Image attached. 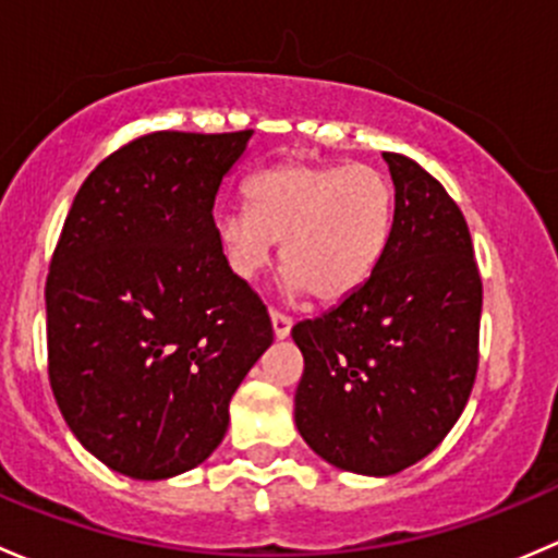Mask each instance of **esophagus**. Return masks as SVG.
<instances>
[{"mask_svg":"<svg viewBox=\"0 0 558 558\" xmlns=\"http://www.w3.org/2000/svg\"><path fill=\"white\" fill-rule=\"evenodd\" d=\"M269 315H272L275 337H278V340H286V337H289V331H291V326H294V320H291L289 315L280 313V311H269Z\"/></svg>","mask_w":558,"mask_h":558,"instance_id":"obj_1","label":"esophagus"}]
</instances>
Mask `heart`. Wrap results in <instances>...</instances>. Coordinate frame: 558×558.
Instances as JSON below:
<instances>
[{
	"instance_id": "b5f03b06",
	"label": "heart",
	"mask_w": 558,
	"mask_h": 558,
	"mask_svg": "<svg viewBox=\"0 0 558 558\" xmlns=\"http://www.w3.org/2000/svg\"><path fill=\"white\" fill-rule=\"evenodd\" d=\"M247 210L218 221L232 267L251 278L283 243L291 289L335 302L356 291L384 256L393 185L375 167L286 161L245 183Z\"/></svg>"
}]
</instances>
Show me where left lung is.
Returning <instances> with one entry per match:
<instances>
[{"mask_svg": "<svg viewBox=\"0 0 558 558\" xmlns=\"http://www.w3.org/2000/svg\"><path fill=\"white\" fill-rule=\"evenodd\" d=\"M391 234L378 267L318 318L291 329L305 356L300 435L359 475H397L453 429L477 373L483 283L459 205L424 167L384 154Z\"/></svg>", "mask_w": 558, "mask_h": 558, "instance_id": "left-lung-1", "label": "left lung"}]
</instances>
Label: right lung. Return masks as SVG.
Instances as JSON below:
<instances>
[{"label": "right lung", "instance_id": "obj_1", "mask_svg": "<svg viewBox=\"0 0 558 558\" xmlns=\"http://www.w3.org/2000/svg\"><path fill=\"white\" fill-rule=\"evenodd\" d=\"M251 134H143L66 213L45 283L48 378L72 435L121 475L165 481L202 464L272 345L267 307L232 272L213 218Z\"/></svg>", "mask_w": 558, "mask_h": 558}]
</instances>
